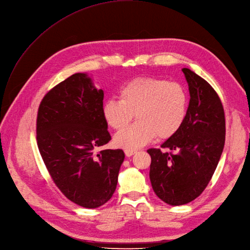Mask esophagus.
I'll return each mask as SVG.
<instances>
[{"label":"esophagus","instance_id":"esophagus-1","mask_svg":"<svg viewBox=\"0 0 250 250\" xmlns=\"http://www.w3.org/2000/svg\"><path fill=\"white\" fill-rule=\"evenodd\" d=\"M136 153L135 149H125V155L127 157H131L132 155H134Z\"/></svg>","mask_w":250,"mask_h":250}]
</instances>
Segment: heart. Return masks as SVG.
<instances>
[{"label":"heart","instance_id":"b5f03b06","mask_svg":"<svg viewBox=\"0 0 250 250\" xmlns=\"http://www.w3.org/2000/svg\"><path fill=\"white\" fill-rule=\"evenodd\" d=\"M188 96L177 82L157 78H137L119 90V101L109 98L103 104V116L109 127L121 131L134 114L138 121L115 136V144L135 149L148 144L157 135L165 139L183 126L188 112Z\"/></svg>","mask_w":250,"mask_h":250}]
</instances>
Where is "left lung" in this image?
<instances>
[{
    "label": "left lung",
    "mask_w": 250,
    "mask_h": 250,
    "mask_svg": "<svg viewBox=\"0 0 250 250\" xmlns=\"http://www.w3.org/2000/svg\"><path fill=\"white\" fill-rule=\"evenodd\" d=\"M183 73L191 98L183 126L161 146L171 152L147 149L154 192L173 206L187 204L202 194L215 171L226 139L225 112L217 93L191 69L185 67Z\"/></svg>",
    "instance_id": "1"
}]
</instances>
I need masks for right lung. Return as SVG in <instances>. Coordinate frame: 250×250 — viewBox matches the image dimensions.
I'll return each instance as SVG.
<instances>
[{
	"label": "right lung",
	"mask_w": 250,
	"mask_h": 250,
	"mask_svg": "<svg viewBox=\"0 0 250 250\" xmlns=\"http://www.w3.org/2000/svg\"><path fill=\"white\" fill-rule=\"evenodd\" d=\"M103 101L102 89L77 73L44 96L37 117V144L49 174L68 200L85 208L112 198L125 158L120 148L96 152L112 138Z\"/></svg>",
	"instance_id": "1"
}]
</instances>
